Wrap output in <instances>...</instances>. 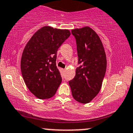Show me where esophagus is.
<instances>
[{"label":"esophagus","mask_w":133,"mask_h":133,"mask_svg":"<svg viewBox=\"0 0 133 133\" xmlns=\"http://www.w3.org/2000/svg\"><path fill=\"white\" fill-rule=\"evenodd\" d=\"M62 71H65V69H62Z\"/></svg>","instance_id":"esophagus-1"}]
</instances>
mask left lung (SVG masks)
Wrapping results in <instances>:
<instances>
[{
	"instance_id": "8db88e82",
	"label": "left lung",
	"mask_w": 133,
	"mask_h": 133,
	"mask_svg": "<svg viewBox=\"0 0 133 133\" xmlns=\"http://www.w3.org/2000/svg\"><path fill=\"white\" fill-rule=\"evenodd\" d=\"M77 45L79 67L69 81L72 94L81 103H88L99 92L106 71V57L101 41L89 27L71 30Z\"/></svg>"
}]
</instances>
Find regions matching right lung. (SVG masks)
Returning <instances> with one entry per match:
<instances>
[{
	"instance_id": "right-lung-1",
	"label": "right lung",
	"mask_w": 133,
	"mask_h": 133,
	"mask_svg": "<svg viewBox=\"0 0 133 133\" xmlns=\"http://www.w3.org/2000/svg\"><path fill=\"white\" fill-rule=\"evenodd\" d=\"M70 35L69 30L45 26L38 30L25 45L21 58V72L28 89L38 98L52 97L61 83L56 66L57 51Z\"/></svg>"
}]
</instances>
